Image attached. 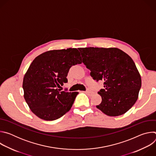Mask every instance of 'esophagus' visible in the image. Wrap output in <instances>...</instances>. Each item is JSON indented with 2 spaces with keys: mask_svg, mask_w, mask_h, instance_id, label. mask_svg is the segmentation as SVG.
<instances>
[{
  "mask_svg": "<svg viewBox=\"0 0 156 156\" xmlns=\"http://www.w3.org/2000/svg\"><path fill=\"white\" fill-rule=\"evenodd\" d=\"M85 93L87 94H90V95H93V92H92L91 90H87L86 91H85Z\"/></svg>",
  "mask_w": 156,
  "mask_h": 156,
  "instance_id": "esophagus-1",
  "label": "esophagus"
}]
</instances>
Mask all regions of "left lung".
<instances>
[{"mask_svg":"<svg viewBox=\"0 0 156 156\" xmlns=\"http://www.w3.org/2000/svg\"><path fill=\"white\" fill-rule=\"evenodd\" d=\"M83 62L97 81H104L96 107L105 115L124 114L135 104L141 86V75L133 59L116 48H78Z\"/></svg>","mask_w":156,"mask_h":156,"instance_id":"1","label":"left lung"}]
</instances>
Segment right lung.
I'll list each match as a JSON object with an SVG mask.
<instances>
[{"label":"right lung","mask_w":156,"mask_h":156,"mask_svg":"<svg viewBox=\"0 0 156 156\" xmlns=\"http://www.w3.org/2000/svg\"><path fill=\"white\" fill-rule=\"evenodd\" d=\"M81 63L76 48L48 51L34 59L23 81L24 98L34 114L52 121L69 112L78 93L60 91L57 87L68 82L72 66Z\"/></svg>","instance_id":"1"}]
</instances>
